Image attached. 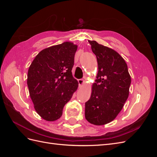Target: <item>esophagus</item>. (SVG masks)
Listing matches in <instances>:
<instances>
[{
    "instance_id": "esophagus-1",
    "label": "esophagus",
    "mask_w": 157,
    "mask_h": 157,
    "mask_svg": "<svg viewBox=\"0 0 157 157\" xmlns=\"http://www.w3.org/2000/svg\"><path fill=\"white\" fill-rule=\"evenodd\" d=\"M78 82L79 86H82L84 84V80L83 79H78Z\"/></svg>"
}]
</instances>
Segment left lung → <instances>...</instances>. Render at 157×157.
I'll return each instance as SVG.
<instances>
[{"instance_id": "1", "label": "left lung", "mask_w": 157, "mask_h": 157, "mask_svg": "<svg viewBox=\"0 0 157 157\" xmlns=\"http://www.w3.org/2000/svg\"><path fill=\"white\" fill-rule=\"evenodd\" d=\"M88 42L96 56L98 73L91 96L85 103V118L94 125H104L122 110L129 95L131 77L119 54L96 41Z\"/></svg>"}]
</instances>
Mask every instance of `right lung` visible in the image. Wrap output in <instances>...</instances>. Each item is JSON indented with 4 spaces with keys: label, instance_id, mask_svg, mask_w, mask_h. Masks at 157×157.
Instances as JSON below:
<instances>
[{
    "label": "right lung",
    "instance_id": "add662e5",
    "mask_svg": "<svg viewBox=\"0 0 157 157\" xmlns=\"http://www.w3.org/2000/svg\"><path fill=\"white\" fill-rule=\"evenodd\" d=\"M77 45L65 42L40 51L28 70L27 86L36 113L47 121H55L77 90L72 75Z\"/></svg>",
    "mask_w": 157,
    "mask_h": 157
}]
</instances>
